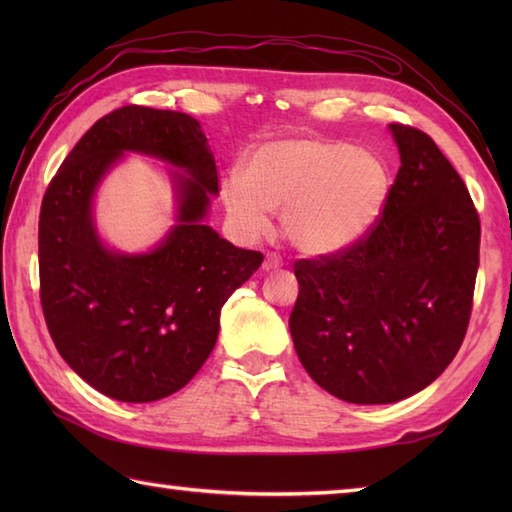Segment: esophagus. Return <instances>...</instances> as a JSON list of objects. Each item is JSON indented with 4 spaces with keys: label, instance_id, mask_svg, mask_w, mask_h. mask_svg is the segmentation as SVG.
Wrapping results in <instances>:
<instances>
[{
    "label": "esophagus",
    "instance_id": "esophagus-1",
    "mask_svg": "<svg viewBox=\"0 0 512 512\" xmlns=\"http://www.w3.org/2000/svg\"><path fill=\"white\" fill-rule=\"evenodd\" d=\"M284 266V262H281V259L277 257V255H268L266 257V262H264V270L268 273V270H277V268H281Z\"/></svg>",
    "mask_w": 512,
    "mask_h": 512
}]
</instances>
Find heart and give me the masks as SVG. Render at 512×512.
I'll use <instances>...</instances> for the list:
<instances>
[{"instance_id": "b5f03b06", "label": "heart", "mask_w": 512, "mask_h": 512, "mask_svg": "<svg viewBox=\"0 0 512 512\" xmlns=\"http://www.w3.org/2000/svg\"><path fill=\"white\" fill-rule=\"evenodd\" d=\"M389 184L387 165L372 151L345 140L288 138L257 147L244 178H224L220 195L244 239L264 237L270 213H281L292 246L306 255H332L372 231Z\"/></svg>"}]
</instances>
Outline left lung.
I'll use <instances>...</instances> for the list:
<instances>
[{
	"label": "left lung",
	"mask_w": 512,
	"mask_h": 512,
	"mask_svg": "<svg viewBox=\"0 0 512 512\" xmlns=\"http://www.w3.org/2000/svg\"><path fill=\"white\" fill-rule=\"evenodd\" d=\"M400 169L376 226L350 248L295 262L290 334L332 396L387 405L458 354L480 266V215L433 138L391 123Z\"/></svg>",
	"instance_id": "8db88e82"
}]
</instances>
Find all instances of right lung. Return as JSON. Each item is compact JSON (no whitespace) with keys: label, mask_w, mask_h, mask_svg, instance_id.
<instances>
[{"label":"right lung","mask_w":512,"mask_h":512,"mask_svg":"<svg viewBox=\"0 0 512 512\" xmlns=\"http://www.w3.org/2000/svg\"><path fill=\"white\" fill-rule=\"evenodd\" d=\"M123 150L188 171L181 224L149 256H116L95 237L89 202ZM220 178L193 116L123 105L99 118L50 180L39 213V299L63 361L123 402L176 394L198 374L220 332V310L262 266L202 224Z\"/></svg>","instance_id":"1"}]
</instances>
